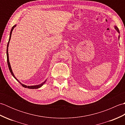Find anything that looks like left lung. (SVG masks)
I'll list each match as a JSON object with an SVG mask.
<instances>
[{
    "instance_id": "left-lung-1",
    "label": "left lung",
    "mask_w": 125,
    "mask_h": 125,
    "mask_svg": "<svg viewBox=\"0 0 125 125\" xmlns=\"http://www.w3.org/2000/svg\"><path fill=\"white\" fill-rule=\"evenodd\" d=\"M115 30L118 31V32L119 33H120V31H119V29H118V28L116 27V26H115ZM119 38H120V35H119V37H118V39H119Z\"/></svg>"
}]
</instances>
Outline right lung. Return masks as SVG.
Segmentation results:
<instances>
[{
    "instance_id": "obj_1",
    "label": "right lung",
    "mask_w": 125,
    "mask_h": 125,
    "mask_svg": "<svg viewBox=\"0 0 125 125\" xmlns=\"http://www.w3.org/2000/svg\"><path fill=\"white\" fill-rule=\"evenodd\" d=\"M16 27V25H15L14 26H13L11 30H10V38H9V42H8V43H7V50H6V54H7V64H8V66H9V70L10 71V73L12 74V75L13 76V77H14L16 80H17L19 83L21 85L25 87V88H28V89H39L40 88V87H41L43 85L46 83V82L47 81V79H46V80H45L43 82H42V83H41L40 84H39V85H31V86H27L25 84H23L22 83H21V82L18 80V79L15 77L14 73H13V71H12V68H11V67H10V61H9V52H8V48H9V43H10V38H11V35H12V31L13 30V29L14 28V27Z\"/></svg>"
}]
</instances>
